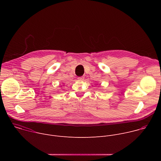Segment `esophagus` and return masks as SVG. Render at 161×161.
<instances>
[{
  "label": "esophagus",
  "instance_id": "esophagus-1",
  "mask_svg": "<svg viewBox=\"0 0 161 161\" xmlns=\"http://www.w3.org/2000/svg\"><path fill=\"white\" fill-rule=\"evenodd\" d=\"M84 77H83V76H81V77H78V80H79V81H83L84 80Z\"/></svg>",
  "mask_w": 161,
  "mask_h": 161
}]
</instances>
